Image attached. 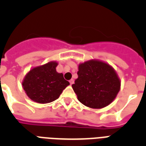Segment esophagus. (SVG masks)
<instances>
[{"label": "esophagus", "mask_w": 146, "mask_h": 146, "mask_svg": "<svg viewBox=\"0 0 146 146\" xmlns=\"http://www.w3.org/2000/svg\"><path fill=\"white\" fill-rule=\"evenodd\" d=\"M69 83H70V85L74 84V80H69Z\"/></svg>", "instance_id": "1"}]
</instances>
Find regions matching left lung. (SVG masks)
Returning a JSON list of instances; mask_svg holds the SVG:
<instances>
[{
  "instance_id": "left-lung-1",
  "label": "left lung",
  "mask_w": 146,
  "mask_h": 146,
  "mask_svg": "<svg viewBox=\"0 0 146 146\" xmlns=\"http://www.w3.org/2000/svg\"><path fill=\"white\" fill-rule=\"evenodd\" d=\"M78 69V78L72 86L82 104L100 109L114 100L121 82L113 67L102 61L91 60L80 64Z\"/></svg>"
}]
</instances>
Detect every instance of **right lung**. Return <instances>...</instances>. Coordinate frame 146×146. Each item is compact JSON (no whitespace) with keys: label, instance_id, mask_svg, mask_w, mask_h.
Instances as JSON below:
<instances>
[{"label":"right lung","instance_id":"1","mask_svg":"<svg viewBox=\"0 0 146 146\" xmlns=\"http://www.w3.org/2000/svg\"><path fill=\"white\" fill-rule=\"evenodd\" d=\"M58 63L49 62L35 67L23 80V86L30 99L40 104L53 102L69 85L62 73L56 72Z\"/></svg>","mask_w":146,"mask_h":146}]
</instances>
